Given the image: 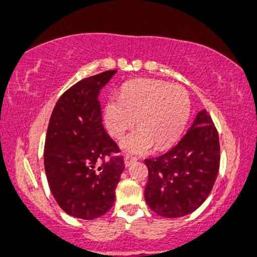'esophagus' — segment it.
Segmentation results:
<instances>
[{
  "mask_svg": "<svg viewBox=\"0 0 257 257\" xmlns=\"http://www.w3.org/2000/svg\"><path fill=\"white\" fill-rule=\"evenodd\" d=\"M123 161H125V166L126 167H128V166L134 165L136 161H137V159L134 158V156H130V155H125V159H123Z\"/></svg>",
  "mask_w": 257,
  "mask_h": 257,
  "instance_id": "obj_1",
  "label": "esophagus"
}]
</instances>
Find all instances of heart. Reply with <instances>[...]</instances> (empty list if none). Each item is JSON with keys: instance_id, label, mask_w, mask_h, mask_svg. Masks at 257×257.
<instances>
[{"instance_id": "heart-1", "label": "heart", "mask_w": 257, "mask_h": 257, "mask_svg": "<svg viewBox=\"0 0 257 257\" xmlns=\"http://www.w3.org/2000/svg\"><path fill=\"white\" fill-rule=\"evenodd\" d=\"M188 91L158 79L141 78L125 84L120 97L110 96L104 107V125L114 137H120L136 121L140 123L120 141L132 154L164 149L182 135L190 116Z\"/></svg>"}]
</instances>
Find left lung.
<instances>
[{
    "label": "left lung",
    "mask_w": 257,
    "mask_h": 257,
    "mask_svg": "<svg viewBox=\"0 0 257 257\" xmlns=\"http://www.w3.org/2000/svg\"><path fill=\"white\" fill-rule=\"evenodd\" d=\"M147 204L164 218L197 209L212 191L220 166L219 135L209 113L198 111L191 127L164 155L146 159Z\"/></svg>",
    "instance_id": "8db88e82"
}]
</instances>
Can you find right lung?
Masks as SVG:
<instances>
[{
  "label": "right lung",
  "mask_w": 257,
  "mask_h": 257,
  "mask_svg": "<svg viewBox=\"0 0 257 257\" xmlns=\"http://www.w3.org/2000/svg\"><path fill=\"white\" fill-rule=\"evenodd\" d=\"M116 69L85 78L56 102L44 144V168L60 208L78 219L99 218L113 207L123 172L119 147L102 123L98 95Z\"/></svg>",
  "instance_id": "right-lung-1"
}]
</instances>
